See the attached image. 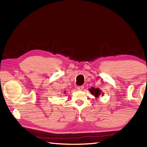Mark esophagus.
Instances as JSON below:
<instances>
[{
	"mask_svg": "<svg viewBox=\"0 0 147 147\" xmlns=\"http://www.w3.org/2000/svg\"><path fill=\"white\" fill-rule=\"evenodd\" d=\"M84 88V86H80L78 87V90H79V91H81V90H82Z\"/></svg>",
	"mask_w": 147,
	"mask_h": 147,
	"instance_id": "34e87169",
	"label": "esophagus"
}]
</instances>
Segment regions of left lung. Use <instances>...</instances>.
Listing matches in <instances>:
<instances>
[{"label":"left lung","instance_id":"left-lung-1","mask_svg":"<svg viewBox=\"0 0 147 147\" xmlns=\"http://www.w3.org/2000/svg\"><path fill=\"white\" fill-rule=\"evenodd\" d=\"M89 91L90 92V93H92V95H94L95 97L98 98V96H100V95H102V96L104 95V93L102 92V91H101L100 88H94V87H91V88L89 89Z\"/></svg>","mask_w":147,"mask_h":147}]
</instances>
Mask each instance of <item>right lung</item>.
<instances>
[{"mask_svg": "<svg viewBox=\"0 0 147 147\" xmlns=\"http://www.w3.org/2000/svg\"><path fill=\"white\" fill-rule=\"evenodd\" d=\"M64 93H65V92H64Z\"/></svg>", "mask_w": 147, "mask_h": 147, "instance_id": "obj_1", "label": "right lung"}]
</instances>
